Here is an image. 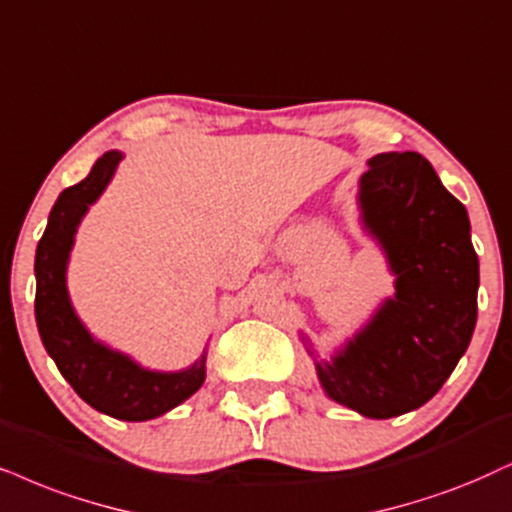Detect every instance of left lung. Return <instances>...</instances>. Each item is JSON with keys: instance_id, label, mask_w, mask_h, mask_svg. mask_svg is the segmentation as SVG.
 I'll use <instances>...</instances> for the list:
<instances>
[{"instance_id": "left-lung-1", "label": "left lung", "mask_w": 512, "mask_h": 512, "mask_svg": "<svg viewBox=\"0 0 512 512\" xmlns=\"http://www.w3.org/2000/svg\"><path fill=\"white\" fill-rule=\"evenodd\" d=\"M359 210L394 274V295L331 359L300 338L323 392L380 420L423 406L454 373L477 323L480 262L468 210L420 153L373 155Z\"/></svg>"}]
</instances>
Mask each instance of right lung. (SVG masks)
<instances>
[{
	"label": "right lung",
	"mask_w": 512,
	"mask_h": 512,
	"mask_svg": "<svg viewBox=\"0 0 512 512\" xmlns=\"http://www.w3.org/2000/svg\"><path fill=\"white\" fill-rule=\"evenodd\" d=\"M120 160V151L103 153L87 179L63 191L51 208L35 252V319L44 349L70 387L92 409L139 423L163 416L200 390L205 383V352L184 371H151L96 340L75 314L66 271L77 226L111 184Z\"/></svg>",
	"instance_id": "obj_1"
}]
</instances>
